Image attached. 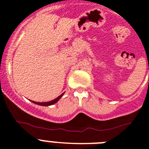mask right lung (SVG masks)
<instances>
[{
    "label": "right lung",
    "instance_id": "obj_1",
    "mask_svg": "<svg viewBox=\"0 0 149 149\" xmlns=\"http://www.w3.org/2000/svg\"><path fill=\"white\" fill-rule=\"evenodd\" d=\"M63 95V93H62L61 95H60L58 98L55 99V100H52V101L50 102H33V101H31L33 102V103H35V104H39V105H42V106H49V105H52V104H55V103L57 102L59 100H60L61 98V97Z\"/></svg>",
    "mask_w": 149,
    "mask_h": 149
}]
</instances>
